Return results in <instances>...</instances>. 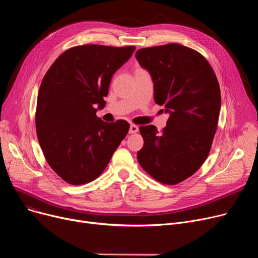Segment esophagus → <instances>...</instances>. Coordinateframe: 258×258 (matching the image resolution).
I'll return each mask as SVG.
<instances>
[{"label":"esophagus","mask_w":258,"mask_h":258,"mask_svg":"<svg viewBox=\"0 0 258 258\" xmlns=\"http://www.w3.org/2000/svg\"><path fill=\"white\" fill-rule=\"evenodd\" d=\"M138 131H139V127H138L137 125L132 124V125L130 126V131H128V133H130V134H135V133H137Z\"/></svg>","instance_id":"1"}]
</instances>
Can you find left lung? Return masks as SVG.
I'll use <instances>...</instances> for the list:
<instances>
[{"mask_svg":"<svg viewBox=\"0 0 258 258\" xmlns=\"http://www.w3.org/2000/svg\"><path fill=\"white\" fill-rule=\"evenodd\" d=\"M136 58L152 76L155 102L169 114L162 132L140 126L144 144L137 159L155 180L175 185L209 155L221 110L219 81L207 59L183 45L143 48Z\"/></svg>","mask_w":258,"mask_h":258,"instance_id":"obj_1","label":"left lung"}]
</instances>
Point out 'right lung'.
<instances>
[{
  "label": "right lung",
  "mask_w": 258,
  "mask_h": 258,
  "mask_svg": "<svg viewBox=\"0 0 258 258\" xmlns=\"http://www.w3.org/2000/svg\"><path fill=\"white\" fill-rule=\"evenodd\" d=\"M134 46L84 45L68 49L40 84L35 126L50 167L71 185L97 179L130 130L128 122L107 123L96 116L105 105L114 73Z\"/></svg>",
  "instance_id": "add662e5"
}]
</instances>
